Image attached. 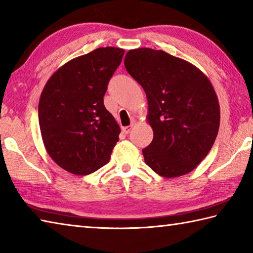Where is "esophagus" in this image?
Returning a JSON list of instances; mask_svg holds the SVG:
<instances>
[{
    "mask_svg": "<svg viewBox=\"0 0 253 253\" xmlns=\"http://www.w3.org/2000/svg\"><path fill=\"white\" fill-rule=\"evenodd\" d=\"M132 127H133V125L126 126V127H123V128H122V130H123V132H124V133H129V132H130V130L132 129Z\"/></svg>",
    "mask_w": 253,
    "mask_h": 253,
    "instance_id": "34e87169",
    "label": "esophagus"
}]
</instances>
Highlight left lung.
<instances>
[{"instance_id": "obj_1", "label": "left lung", "mask_w": 253, "mask_h": 253, "mask_svg": "<svg viewBox=\"0 0 253 253\" xmlns=\"http://www.w3.org/2000/svg\"><path fill=\"white\" fill-rule=\"evenodd\" d=\"M124 63L148 100L153 139L142 150L146 165L165 177L190 173L219 129V103L209 78L194 64L151 48L129 50Z\"/></svg>"}]
</instances>
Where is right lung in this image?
<instances>
[{
    "instance_id": "obj_1",
    "label": "right lung",
    "mask_w": 253,
    "mask_h": 253,
    "mask_svg": "<svg viewBox=\"0 0 253 253\" xmlns=\"http://www.w3.org/2000/svg\"><path fill=\"white\" fill-rule=\"evenodd\" d=\"M125 50L102 47L64 63L49 78L38 105L44 148L57 165L86 175L110 161L121 128L104 106L107 83Z\"/></svg>"
}]
</instances>
